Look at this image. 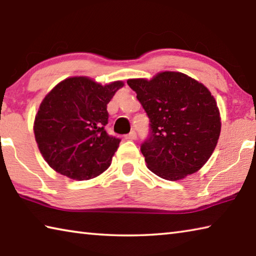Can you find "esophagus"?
Here are the masks:
<instances>
[{"instance_id":"esophagus-1","label":"esophagus","mask_w":256,"mask_h":256,"mask_svg":"<svg viewBox=\"0 0 256 256\" xmlns=\"http://www.w3.org/2000/svg\"><path fill=\"white\" fill-rule=\"evenodd\" d=\"M125 138H126V140H136V131H131V132H130L128 134H126V136H125Z\"/></svg>"}]
</instances>
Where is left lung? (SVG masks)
Listing matches in <instances>:
<instances>
[{
	"label": "left lung",
	"mask_w": 256,
	"mask_h": 256,
	"mask_svg": "<svg viewBox=\"0 0 256 256\" xmlns=\"http://www.w3.org/2000/svg\"><path fill=\"white\" fill-rule=\"evenodd\" d=\"M128 85L150 120L141 144L148 168L166 180L197 172L217 146L220 116L210 92L182 72H164L151 80H128Z\"/></svg>",
	"instance_id": "obj_1"
}]
</instances>
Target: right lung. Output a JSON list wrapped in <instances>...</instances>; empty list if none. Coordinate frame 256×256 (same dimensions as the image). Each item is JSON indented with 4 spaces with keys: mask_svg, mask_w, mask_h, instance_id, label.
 Returning a JSON list of instances; mask_svg holds the SVG:
<instances>
[{
    "mask_svg": "<svg viewBox=\"0 0 256 256\" xmlns=\"http://www.w3.org/2000/svg\"><path fill=\"white\" fill-rule=\"evenodd\" d=\"M123 85L102 86L87 77H72L44 97L34 131L51 168L75 180L95 178L108 168L120 140L105 130L108 104Z\"/></svg>",
    "mask_w": 256,
    "mask_h": 256,
    "instance_id": "1",
    "label": "right lung"
}]
</instances>
